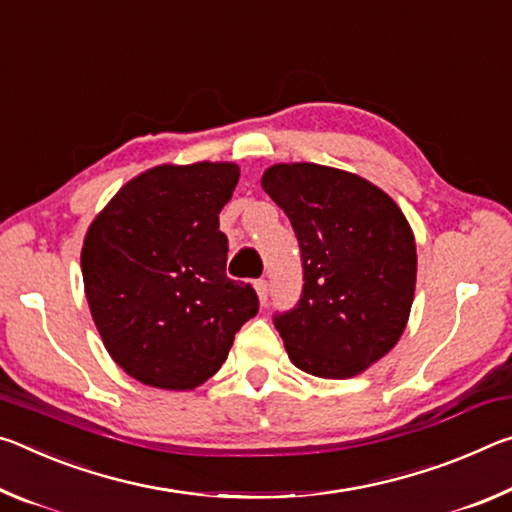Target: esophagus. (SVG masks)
<instances>
[{
	"mask_svg": "<svg viewBox=\"0 0 512 512\" xmlns=\"http://www.w3.org/2000/svg\"><path fill=\"white\" fill-rule=\"evenodd\" d=\"M254 290H256V295H258V301H261V304L265 306L267 304V295H270V286H267V281L265 279H258L254 283Z\"/></svg>",
	"mask_w": 512,
	"mask_h": 512,
	"instance_id": "1",
	"label": "esophagus"
}]
</instances>
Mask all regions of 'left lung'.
<instances>
[{
  "label": "left lung",
  "mask_w": 512,
  "mask_h": 512,
  "mask_svg": "<svg viewBox=\"0 0 512 512\" xmlns=\"http://www.w3.org/2000/svg\"><path fill=\"white\" fill-rule=\"evenodd\" d=\"M263 190L297 233L304 290L274 317L301 372L351 379L397 345L415 297L413 229L395 204L358 174L317 163L267 167Z\"/></svg>",
  "instance_id": "1"
}]
</instances>
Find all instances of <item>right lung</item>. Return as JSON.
<instances>
[{
  "label": "right lung",
  "mask_w": 512,
  "mask_h": 512,
  "mask_svg": "<svg viewBox=\"0 0 512 512\" xmlns=\"http://www.w3.org/2000/svg\"><path fill=\"white\" fill-rule=\"evenodd\" d=\"M236 163L156 165L117 190L88 226L83 288L108 354L133 379L195 390L258 313L249 283L226 276L220 211Z\"/></svg>",
  "instance_id": "1"
}]
</instances>
